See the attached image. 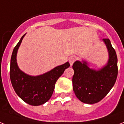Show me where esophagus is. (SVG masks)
Returning a JSON list of instances; mask_svg holds the SVG:
<instances>
[{
    "label": "esophagus",
    "instance_id": "34e87169",
    "mask_svg": "<svg viewBox=\"0 0 124 124\" xmlns=\"http://www.w3.org/2000/svg\"><path fill=\"white\" fill-rule=\"evenodd\" d=\"M76 58L75 57H71V58H69V64H70V65H71V66H72V64H73V63H74L75 61H76Z\"/></svg>",
    "mask_w": 124,
    "mask_h": 124
}]
</instances>
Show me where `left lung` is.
Wrapping results in <instances>:
<instances>
[{
	"mask_svg": "<svg viewBox=\"0 0 124 124\" xmlns=\"http://www.w3.org/2000/svg\"><path fill=\"white\" fill-rule=\"evenodd\" d=\"M102 41L107 47L109 59L102 69L98 71L90 69L85 61H76L72 65L73 90L78 99L86 104H94L102 100L112 88L117 78L116 52L109 39Z\"/></svg>",
	"mask_w": 124,
	"mask_h": 124,
	"instance_id": "obj_1",
	"label": "left lung"
}]
</instances>
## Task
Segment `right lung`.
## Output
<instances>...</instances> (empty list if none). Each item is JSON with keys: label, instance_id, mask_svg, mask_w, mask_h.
Masks as SVG:
<instances>
[{"label": "right lung", "instance_id": "1", "mask_svg": "<svg viewBox=\"0 0 124 124\" xmlns=\"http://www.w3.org/2000/svg\"><path fill=\"white\" fill-rule=\"evenodd\" d=\"M25 35L13 50L10 64V79L15 92L22 100L30 105L39 106L45 104L52 97L56 81L70 64L67 62L39 76L25 74L19 69L16 62L17 52Z\"/></svg>", "mask_w": 124, "mask_h": 124}]
</instances>
